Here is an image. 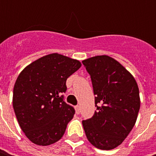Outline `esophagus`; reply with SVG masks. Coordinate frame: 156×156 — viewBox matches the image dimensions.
<instances>
[{
	"mask_svg": "<svg viewBox=\"0 0 156 156\" xmlns=\"http://www.w3.org/2000/svg\"><path fill=\"white\" fill-rule=\"evenodd\" d=\"M75 112H76V114H80V112H81V108H80V106H79V105L75 106Z\"/></svg>",
	"mask_w": 156,
	"mask_h": 156,
	"instance_id": "obj_1",
	"label": "esophagus"
}]
</instances>
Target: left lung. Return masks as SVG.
<instances>
[{"mask_svg": "<svg viewBox=\"0 0 156 156\" xmlns=\"http://www.w3.org/2000/svg\"><path fill=\"white\" fill-rule=\"evenodd\" d=\"M93 85L96 111L82 121L89 142L110 150L122 144L135 126L140 109L139 88L133 75L116 60L97 55L82 61Z\"/></svg>", "mask_w": 156, "mask_h": 156, "instance_id": "1", "label": "left lung"}]
</instances>
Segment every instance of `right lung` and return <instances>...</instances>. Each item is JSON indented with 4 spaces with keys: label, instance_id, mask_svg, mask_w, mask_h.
<instances>
[{
    "label": "right lung",
    "instance_id": "1",
    "mask_svg": "<svg viewBox=\"0 0 156 156\" xmlns=\"http://www.w3.org/2000/svg\"><path fill=\"white\" fill-rule=\"evenodd\" d=\"M81 66L79 61L55 53L34 61L19 75L13 107L21 130L33 143L48 146L63 136L75 111L62 94L67 79Z\"/></svg>",
    "mask_w": 156,
    "mask_h": 156
}]
</instances>
